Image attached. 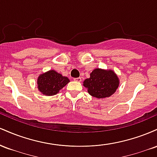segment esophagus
I'll return each instance as SVG.
<instances>
[{"instance_id":"34e87169","label":"esophagus","mask_w":157,"mask_h":157,"mask_svg":"<svg viewBox=\"0 0 157 157\" xmlns=\"http://www.w3.org/2000/svg\"><path fill=\"white\" fill-rule=\"evenodd\" d=\"M74 80L77 81V82H80L82 79H81V77H77V78H74Z\"/></svg>"}]
</instances>
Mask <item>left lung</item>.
I'll list each match as a JSON object with an SVG mask.
<instances>
[{
	"label": "left lung",
	"instance_id": "1",
	"mask_svg": "<svg viewBox=\"0 0 157 157\" xmlns=\"http://www.w3.org/2000/svg\"><path fill=\"white\" fill-rule=\"evenodd\" d=\"M84 86L88 89L89 94L97 98L110 97L117 89L119 79L111 70L96 68L90 74V78L86 79Z\"/></svg>",
	"mask_w": 157,
	"mask_h": 157
}]
</instances>
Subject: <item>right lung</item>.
<instances>
[{
	"instance_id": "right-lung-1",
	"label": "right lung",
	"mask_w": 157,
	"mask_h": 157,
	"mask_svg": "<svg viewBox=\"0 0 157 157\" xmlns=\"http://www.w3.org/2000/svg\"><path fill=\"white\" fill-rule=\"evenodd\" d=\"M68 82H69L68 77L62 76V75L54 70L42 74L37 79L38 89L43 94L46 96L57 94Z\"/></svg>"
}]
</instances>
